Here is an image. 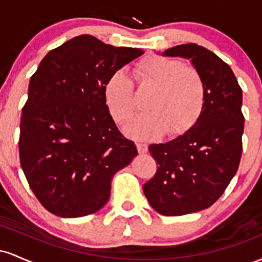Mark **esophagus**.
<instances>
[{"label": "esophagus", "instance_id": "obj_1", "mask_svg": "<svg viewBox=\"0 0 262 262\" xmlns=\"http://www.w3.org/2000/svg\"><path fill=\"white\" fill-rule=\"evenodd\" d=\"M137 149H138V152H139V154H145V152L148 151V145H146V144L138 143Z\"/></svg>", "mask_w": 262, "mask_h": 262}]
</instances>
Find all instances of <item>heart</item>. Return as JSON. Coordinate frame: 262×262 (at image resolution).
Segmentation results:
<instances>
[{"mask_svg": "<svg viewBox=\"0 0 262 262\" xmlns=\"http://www.w3.org/2000/svg\"><path fill=\"white\" fill-rule=\"evenodd\" d=\"M139 92H151L148 114L132 121L124 132L129 137L150 140L166 133L180 138L188 133L202 116L206 106V83L194 66L181 60L150 55L141 59L134 69ZM103 98L111 116L119 124L128 122L138 110V97L132 80L122 71L108 77Z\"/></svg>", "mask_w": 262, "mask_h": 262, "instance_id": "b5f03b06", "label": "heart"}]
</instances>
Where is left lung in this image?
Returning a JSON list of instances; mask_svg holds the SVG:
<instances>
[{"label":"left lung","mask_w":262,"mask_h":262,"mask_svg":"<svg viewBox=\"0 0 262 262\" xmlns=\"http://www.w3.org/2000/svg\"><path fill=\"white\" fill-rule=\"evenodd\" d=\"M164 55L191 59L206 83V106L188 133L151 144L156 173L144 183L150 206L164 215H183L212 206L224 193L243 152V91L230 66L194 43L177 45Z\"/></svg>","instance_id":"obj_1"}]
</instances>
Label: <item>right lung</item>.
Returning a JSON list of instances; mask_svg holds the SVG:
<instances>
[{
  "label": "right lung",
  "instance_id": "right-lung-1",
  "mask_svg": "<svg viewBox=\"0 0 262 262\" xmlns=\"http://www.w3.org/2000/svg\"><path fill=\"white\" fill-rule=\"evenodd\" d=\"M144 52L83 34L50 50L32 75L20 117L19 160L45 209L64 218L107 203L114 173L138 155L103 98L108 77Z\"/></svg>",
  "mask_w": 262,
  "mask_h": 262
}]
</instances>
